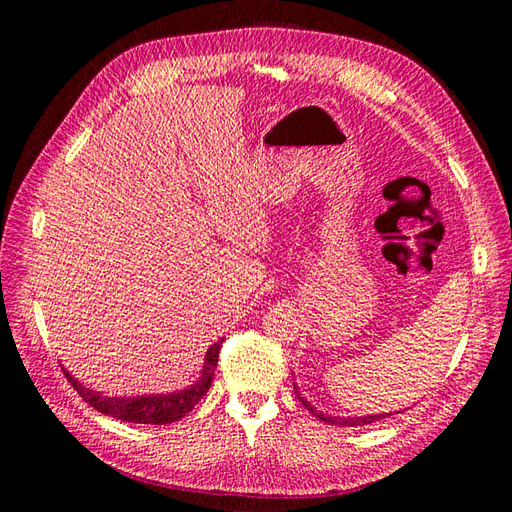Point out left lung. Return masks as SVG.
<instances>
[{"label": "left lung", "instance_id": "obj_1", "mask_svg": "<svg viewBox=\"0 0 512 512\" xmlns=\"http://www.w3.org/2000/svg\"><path fill=\"white\" fill-rule=\"evenodd\" d=\"M294 395H297V399L301 401V404H303L309 412H312L314 416H318L320 421L329 423V425H337V427L371 425V423H376V421H382V418H386V416H393V412H386V414H367V416H331V414H324L322 410H316V406H312V401H307V399L299 393L297 384H294Z\"/></svg>", "mask_w": 512, "mask_h": 512}]
</instances>
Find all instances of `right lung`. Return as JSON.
Instances as JSON below:
<instances>
[{
  "label": "right lung",
  "mask_w": 512,
  "mask_h": 512,
  "mask_svg": "<svg viewBox=\"0 0 512 512\" xmlns=\"http://www.w3.org/2000/svg\"><path fill=\"white\" fill-rule=\"evenodd\" d=\"M222 342H224V337L207 350L205 363H203V369H200L198 380L190 386H185V389L173 391V393L111 397V395H104L100 391L89 389V386L76 380L66 367H64V374H66L68 382L76 389V393H79L91 408H96L102 414H108L113 418H119V421H128V423L168 425V423H175V421H179V418H183L198 404L200 399L207 395L211 380H213L215 365H218Z\"/></svg>",
  "instance_id": "obj_1"
}]
</instances>
